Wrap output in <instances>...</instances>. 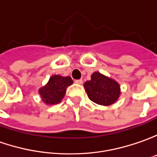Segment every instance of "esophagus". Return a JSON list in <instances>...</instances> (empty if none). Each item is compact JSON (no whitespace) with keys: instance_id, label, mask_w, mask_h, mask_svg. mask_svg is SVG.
<instances>
[{"instance_id":"obj_1","label":"esophagus","mask_w":157,"mask_h":157,"mask_svg":"<svg viewBox=\"0 0 157 157\" xmlns=\"http://www.w3.org/2000/svg\"><path fill=\"white\" fill-rule=\"evenodd\" d=\"M75 82L76 84H82V79H79V80H75Z\"/></svg>"}]
</instances>
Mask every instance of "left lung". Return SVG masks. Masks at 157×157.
<instances>
[{
	"label": "left lung",
	"instance_id": "obj_1",
	"mask_svg": "<svg viewBox=\"0 0 157 157\" xmlns=\"http://www.w3.org/2000/svg\"><path fill=\"white\" fill-rule=\"evenodd\" d=\"M83 86L89 99L100 105L113 104L121 94L119 84L99 72L92 74L91 80Z\"/></svg>",
	"mask_w": 157,
	"mask_h": 157
}]
</instances>
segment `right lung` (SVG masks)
Instances as JSON below:
<instances>
[{"label": "right lung", "mask_w": 157, "mask_h": 157, "mask_svg": "<svg viewBox=\"0 0 157 157\" xmlns=\"http://www.w3.org/2000/svg\"><path fill=\"white\" fill-rule=\"evenodd\" d=\"M72 83L73 81L69 76L53 75L46 86L40 89L39 94L47 104H57L63 98L67 88Z\"/></svg>", "instance_id": "obj_1"}]
</instances>
